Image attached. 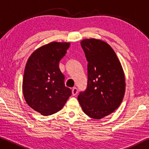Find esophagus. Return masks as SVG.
<instances>
[{
  "mask_svg": "<svg viewBox=\"0 0 149 149\" xmlns=\"http://www.w3.org/2000/svg\"><path fill=\"white\" fill-rule=\"evenodd\" d=\"M77 93H78L77 88H76V87L73 88V89H72V95L75 96V95H76L77 94Z\"/></svg>",
  "mask_w": 149,
  "mask_h": 149,
  "instance_id": "1",
  "label": "esophagus"
}]
</instances>
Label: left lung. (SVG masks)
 <instances>
[{"instance_id":"obj_1","label":"left lung","mask_w":149,"mask_h":149,"mask_svg":"<svg viewBox=\"0 0 149 149\" xmlns=\"http://www.w3.org/2000/svg\"><path fill=\"white\" fill-rule=\"evenodd\" d=\"M88 62L87 85L78 95V101L89 117L100 120L119 107L125 93L122 65L114 50L96 39L81 42Z\"/></svg>"}]
</instances>
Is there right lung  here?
I'll list each match as a JSON object with an SVG mask.
<instances>
[{
    "label": "right lung",
    "instance_id": "right-lung-1",
    "mask_svg": "<svg viewBox=\"0 0 149 149\" xmlns=\"http://www.w3.org/2000/svg\"><path fill=\"white\" fill-rule=\"evenodd\" d=\"M69 47V42H52L37 49L27 60L22 84L25 100L43 116L58 112L72 95L58 65Z\"/></svg>",
    "mask_w": 149,
    "mask_h": 149
}]
</instances>
